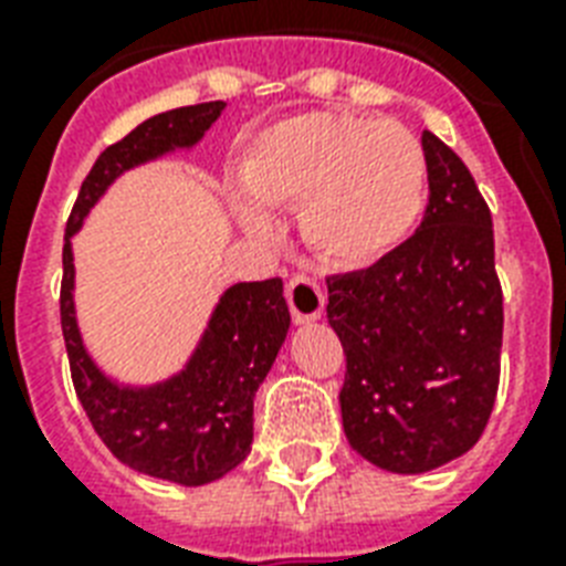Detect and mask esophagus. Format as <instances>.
<instances>
[{"instance_id":"34e87169","label":"esophagus","mask_w":566,"mask_h":566,"mask_svg":"<svg viewBox=\"0 0 566 566\" xmlns=\"http://www.w3.org/2000/svg\"><path fill=\"white\" fill-rule=\"evenodd\" d=\"M284 293H287V305H291V314L296 323H311V319H317L323 314L326 293H323V284L314 275H293Z\"/></svg>"}]
</instances>
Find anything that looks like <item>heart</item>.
I'll use <instances>...</instances> for the list:
<instances>
[{
  "label": "heart",
  "mask_w": 566,
  "mask_h": 566,
  "mask_svg": "<svg viewBox=\"0 0 566 566\" xmlns=\"http://www.w3.org/2000/svg\"><path fill=\"white\" fill-rule=\"evenodd\" d=\"M240 188L261 205H300L302 238L319 258L367 266L408 238L426 199V155L399 123L311 111L252 140ZM252 234H273L270 213L240 205Z\"/></svg>",
  "instance_id": "b5f03b06"
}]
</instances>
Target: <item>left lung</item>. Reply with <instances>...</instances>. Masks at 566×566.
Masks as SVG:
<instances>
[{
    "label": "left lung",
    "instance_id": "1",
    "mask_svg": "<svg viewBox=\"0 0 566 566\" xmlns=\"http://www.w3.org/2000/svg\"><path fill=\"white\" fill-rule=\"evenodd\" d=\"M420 229L358 273L328 275V326L346 355L349 447L390 473H426L482 438L500 387L502 284L473 172L422 132Z\"/></svg>",
    "mask_w": 566,
    "mask_h": 566
}]
</instances>
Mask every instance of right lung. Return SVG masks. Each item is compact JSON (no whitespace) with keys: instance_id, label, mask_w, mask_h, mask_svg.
<instances>
[{"instance_id":"right-lung-1","label":"right lung","mask_w":566,"mask_h":566,"mask_svg":"<svg viewBox=\"0 0 566 566\" xmlns=\"http://www.w3.org/2000/svg\"><path fill=\"white\" fill-rule=\"evenodd\" d=\"M222 108V102H199L164 111L111 144L82 181L64 231L61 332L75 396L102 443L123 464L188 488L220 479L249 455L252 399L291 328L282 279L229 287L188 370L164 385L135 390L108 381L84 353L75 328L70 238L119 172L179 146H193Z\"/></svg>"}]
</instances>
